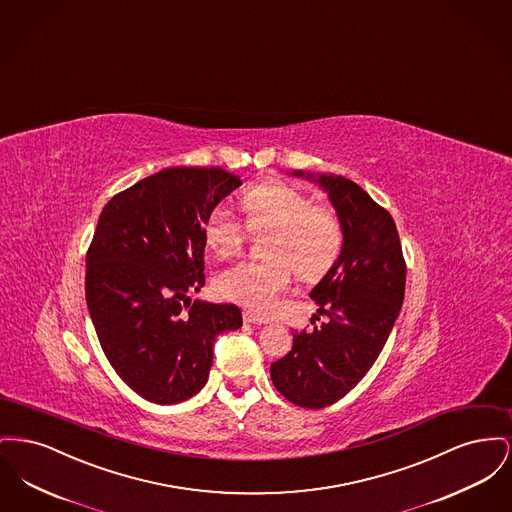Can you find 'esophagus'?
Segmentation results:
<instances>
[{
	"label": "esophagus",
	"instance_id": "esophagus-1",
	"mask_svg": "<svg viewBox=\"0 0 512 512\" xmlns=\"http://www.w3.org/2000/svg\"><path fill=\"white\" fill-rule=\"evenodd\" d=\"M243 318H244V322L256 323V325H264V323H268V320H266V318H260V316H256V314H252V312H244Z\"/></svg>",
	"mask_w": 512,
	"mask_h": 512
}]
</instances>
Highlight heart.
Wrapping results in <instances>:
<instances>
[{"mask_svg": "<svg viewBox=\"0 0 512 512\" xmlns=\"http://www.w3.org/2000/svg\"><path fill=\"white\" fill-rule=\"evenodd\" d=\"M246 223L223 206L204 221V241L217 258L241 252L248 233H266L264 260H244L219 273V296L244 308L269 314L296 275L304 281L323 277L343 248V227L337 214L314 204L310 194L285 181H264L241 194Z\"/></svg>", "mask_w": 512, "mask_h": 512, "instance_id": "obj_1", "label": "heart"}]
</instances>
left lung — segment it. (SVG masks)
Returning a JSON list of instances; mask_svg holds the SVG:
<instances>
[{"instance_id": "1", "label": "left lung", "mask_w": 512, "mask_h": 512, "mask_svg": "<svg viewBox=\"0 0 512 512\" xmlns=\"http://www.w3.org/2000/svg\"><path fill=\"white\" fill-rule=\"evenodd\" d=\"M295 175L327 192L343 227V248L310 293L327 320L295 333L293 349L269 374L287 401L323 408L343 399L374 366L403 306L406 262L393 217L366 190L339 175Z\"/></svg>"}]
</instances>
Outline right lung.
<instances>
[{"mask_svg":"<svg viewBox=\"0 0 512 512\" xmlns=\"http://www.w3.org/2000/svg\"><path fill=\"white\" fill-rule=\"evenodd\" d=\"M221 167H169L115 194L86 252V304L109 364L142 399L183 403L208 381L235 304L190 302L204 283V221L241 187Z\"/></svg>","mask_w":512,"mask_h":512,"instance_id":"add662e5","label":"right lung"}]
</instances>
